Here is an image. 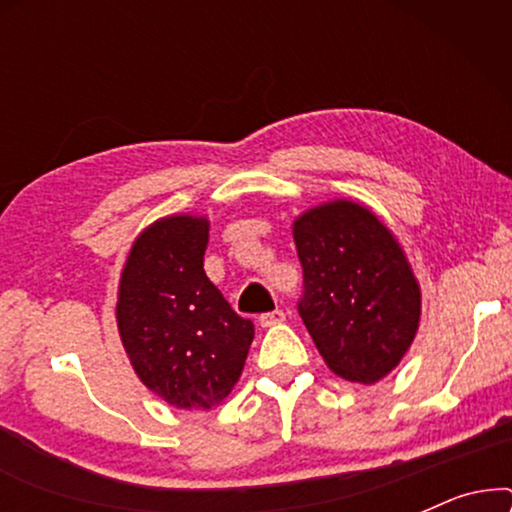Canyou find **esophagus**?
Instances as JSON below:
<instances>
[{"instance_id":"esophagus-1","label":"esophagus","mask_w":512,"mask_h":512,"mask_svg":"<svg viewBox=\"0 0 512 512\" xmlns=\"http://www.w3.org/2000/svg\"><path fill=\"white\" fill-rule=\"evenodd\" d=\"M286 319V314L282 310H275V312H265L258 317V324H261L263 328H272L277 324H282V321Z\"/></svg>"}]
</instances>
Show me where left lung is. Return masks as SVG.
<instances>
[{
	"mask_svg": "<svg viewBox=\"0 0 512 512\" xmlns=\"http://www.w3.org/2000/svg\"><path fill=\"white\" fill-rule=\"evenodd\" d=\"M305 296L298 312L326 366L375 384L415 340L422 289L401 242L373 209L335 198L293 221Z\"/></svg>",
	"mask_w": 512,
	"mask_h": 512,
	"instance_id": "8db88e82",
	"label": "left lung"
}]
</instances>
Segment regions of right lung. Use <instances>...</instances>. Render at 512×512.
<instances>
[{
	"mask_svg": "<svg viewBox=\"0 0 512 512\" xmlns=\"http://www.w3.org/2000/svg\"><path fill=\"white\" fill-rule=\"evenodd\" d=\"M209 219L172 214L132 242L116 324L146 389L179 410H212L240 380L254 324L205 275Z\"/></svg>",
	"mask_w": 512,
	"mask_h": 512,
	"instance_id": "right-lung-1",
	"label": "right lung"
}]
</instances>
